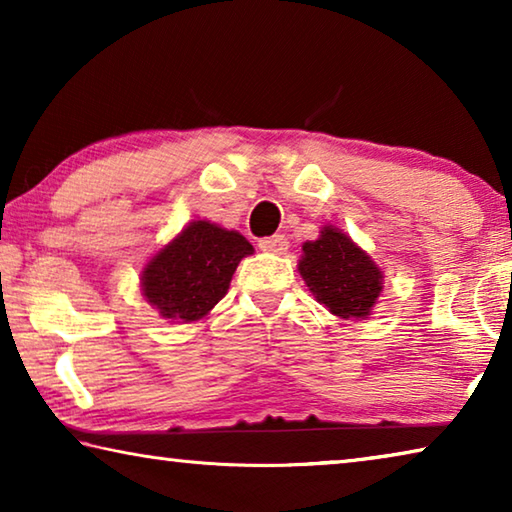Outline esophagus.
<instances>
[{"instance_id":"34e87169","label":"esophagus","mask_w":512,"mask_h":512,"mask_svg":"<svg viewBox=\"0 0 512 512\" xmlns=\"http://www.w3.org/2000/svg\"><path fill=\"white\" fill-rule=\"evenodd\" d=\"M259 248L264 250V253H275V255H284L289 250V239L284 235H273L268 239L259 241Z\"/></svg>"}]
</instances>
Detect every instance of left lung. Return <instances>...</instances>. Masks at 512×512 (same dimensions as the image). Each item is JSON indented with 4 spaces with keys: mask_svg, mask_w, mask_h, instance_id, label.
<instances>
[{
    "mask_svg": "<svg viewBox=\"0 0 512 512\" xmlns=\"http://www.w3.org/2000/svg\"><path fill=\"white\" fill-rule=\"evenodd\" d=\"M298 271L320 305L345 320L368 318L384 289L381 268L334 225L302 244Z\"/></svg>",
    "mask_w": 512,
    "mask_h": 512,
    "instance_id": "8db88e82",
    "label": "left lung"
}]
</instances>
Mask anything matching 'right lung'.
<instances>
[{"label":"right lung","mask_w":512,"mask_h":512,"mask_svg":"<svg viewBox=\"0 0 512 512\" xmlns=\"http://www.w3.org/2000/svg\"><path fill=\"white\" fill-rule=\"evenodd\" d=\"M246 255H253V246L237 230L192 221L144 266L142 296L162 318L194 323L228 293Z\"/></svg>","instance_id":"obj_1"}]
</instances>
